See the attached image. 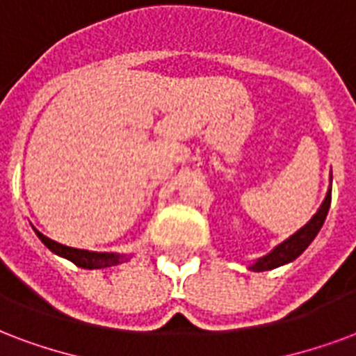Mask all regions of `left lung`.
Here are the masks:
<instances>
[{
	"label": "left lung",
	"mask_w": 356,
	"mask_h": 356,
	"mask_svg": "<svg viewBox=\"0 0 356 356\" xmlns=\"http://www.w3.org/2000/svg\"><path fill=\"white\" fill-rule=\"evenodd\" d=\"M330 200H332V170H330V188H328L327 195H325V200L321 202L319 210L314 213V218L309 219L306 225L298 229L295 234H291L289 238L283 240L282 244H277L274 250L259 257L253 264H250V270L253 272H264V270H274L277 266H283V264L295 261L298 255H302L306 248H308L314 238L317 236V232L321 231V227L327 219L328 208H330Z\"/></svg>",
	"instance_id": "8db88e82"
}]
</instances>
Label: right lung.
Masks as SVG:
<instances>
[{"instance_id":"obj_1","label":"right lung","mask_w":356,"mask_h":356,"mask_svg":"<svg viewBox=\"0 0 356 356\" xmlns=\"http://www.w3.org/2000/svg\"><path fill=\"white\" fill-rule=\"evenodd\" d=\"M35 234L39 236L42 244L47 245L48 250L60 255V257L71 261L80 268L88 270H97V268H106V266H114V264L124 263V261H129L131 257L127 255H120V253H101V251H88V250H76V248H69V245L58 244L56 240H50L48 236H44L42 232H39L37 229H33Z\"/></svg>"}]
</instances>
